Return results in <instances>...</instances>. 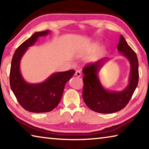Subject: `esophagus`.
I'll return each mask as SVG.
<instances>
[{
	"mask_svg": "<svg viewBox=\"0 0 149 149\" xmlns=\"http://www.w3.org/2000/svg\"><path fill=\"white\" fill-rule=\"evenodd\" d=\"M75 76L78 77H81V72L79 71V70H77V71L75 72Z\"/></svg>",
	"mask_w": 149,
	"mask_h": 149,
	"instance_id": "esophagus-1",
	"label": "esophagus"
}]
</instances>
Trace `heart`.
Returning a JSON list of instances; mask_svg holds the SVG:
<instances>
[{"mask_svg": "<svg viewBox=\"0 0 149 149\" xmlns=\"http://www.w3.org/2000/svg\"><path fill=\"white\" fill-rule=\"evenodd\" d=\"M97 47H98V45H97V43H95V44L94 45V47H95V48H97Z\"/></svg>", "mask_w": 149, "mask_h": 149, "instance_id": "obj_1", "label": "heart"}]
</instances>
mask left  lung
<instances>
[{"label": "left lung", "instance_id": "8db88e82", "mask_svg": "<svg viewBox=\"0 0 149 149\" xmlns=\"http://www.w3.org/2000/svg\"><path fill=\"white\" fill-rule=\"evenodd\" d=\"M118 51L129 60L130 75L129 84L120 91H109L104 88L100 83L98 74L108 60L104 58L83 68L84 77L83 99L91 110L102 114H110L123 109L132 98L139 81V62L137 54L133 51L122 35L117 46Z\"/></svg>", "mask_w": 149, "mask_h": 149}]
</instances>
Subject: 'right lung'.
Segmentation results:
<instances>
[{
	"instance_id": "obj_1",
	"label": "right lung",
	"mask_w": 149,
	"mask_h": 149,
	"mask_svg": "<svg viewBox=\"0 0 149 149\" xmlns=\"http://www.w3.org/2000/svg\"><path fill=\"white\" fill-rule=\"evenodd\" d=\"M49 33V30L34 33L17 48L12 57L10 72L11 89L19 104L31 112H48L56 108L62 99L65 84L75 74L74 70L54 73L40 84H29L24 79L19 68L22 56L39 37Z\"/></svg>"
}]
</instances>
